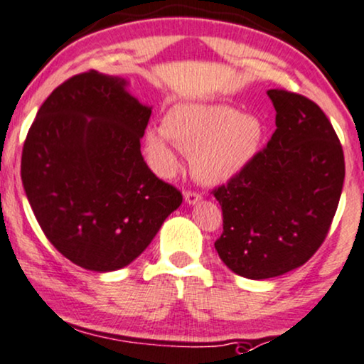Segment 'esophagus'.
<instances>
[{
	"instance_id": "1",
	"label": "esophagus",
	"mask_w": 364,
	"mask_h": 364,
	"mask_svg": "<svg viewBox=\"0 0 364 364\" xmlns=\"http://www.w3.org/2000/svg\"><path fill=\"white\" fill-rule=\"evenodd\" d=\"M200 200H201V195L198 193V191H191V190H186L185 191V201H186L188 205L198 203Z\"/></svg>"
}]
</instances>
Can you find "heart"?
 Listing matches in <instances>:
<instances>
[{
    "mask_svg": "<svg viewBox=\"0 0 364 364\" xmlns=\"http://www.w3.org/2000/svg\"><path fill=\"white\" fill-rule=\"evenodd\" d=\"M262 135L259 118L242 115L229 105L181 103L166 113L163 129L147 130L146 151L157 173L173 176L181 168L176 144L186 154H195L200 181L222 185L256 159Z\"/></svg>",
    "mask_w": 364,
    "mask_h": 364,
    "instance_id": "b5f03b06",
    "label": "heart"
}]
</instances>
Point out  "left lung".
Masks as SVG:
<instances>
[{
	"label": "left lung",
	"mask_w": 364,
	"mask_h": 364,
	"mask_svg": "<svg viewBox=\"0 0 364 364\" xmlns=\"http://www.w3.org/2000/svg\"><path fill=\"white\" fill-rule=\"evenodd\" d=\"M277 130L256 159L213 195L224 232L220 259L249 279H268L305 264L326 239L344 183V154L318 105L269 90Z\"/></svg>",
	"instance_id": "8db88e82"
}]
</instances>
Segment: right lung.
Here are the masks:
<instances>
[{"label": "right lung", "instance_id": "1", "mask_svg": "<svg viewBox=\"0 0 364 364\" xmlns=\"http://www.w3.org/2000/svg\"><path fill=\"white\" fill-rule=\"evenodd\" d=\"M124 77L90 71L52 91L21 152L38 225L74 264L108 273L146 251L183 196L140 154L152 108Z\"/></svg>", "mask_w": 364, "mask_h": 364}]
</instances>
